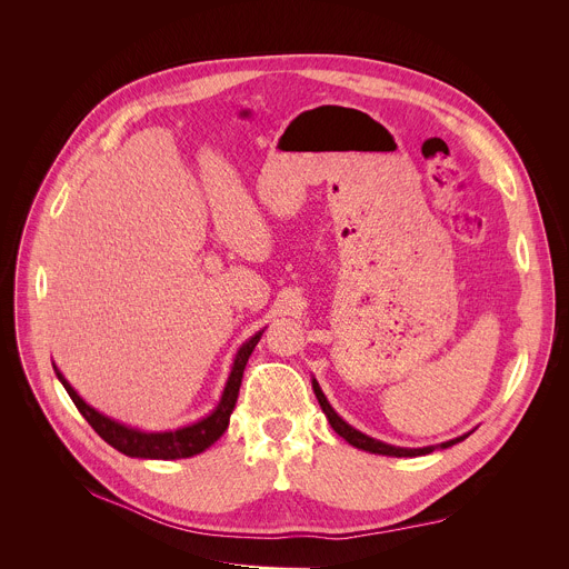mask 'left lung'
<instances>
[{
	"mask_svg": "<svg viewBox=\"0 0 569 569\" xmlns=\"http://www.w3.org/2000/svg\"><path fill=\"white\" fill-rule=\"evenodd\" d=\"M312 391H315V396H317V400H319L321 412L327 415L331 428H333L345 441H349L351 446H356V448H360V450H367V452H373V455H387V457H421V455H430V452L437 450V448H450V446L463 441V439L470 435V432H468V435L457 437V439H450V441H446V443L426 446V448H398V446H389V443H385V441L371 439V437L362 435L360 430L351 428V426L331 408V402L327 400V396H323V391L319 389V385H317L315 378H312Z\"/></svg>",
	"mask_w": 569,
	"mask_h": 569,
	"instance_id": "obj_1",
	"label": "left lung"
}]
</instances>
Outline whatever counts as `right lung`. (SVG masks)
<instances>
[{
  "label": "right lung",
  "instance_id": "add662e5",
  "mask_svg": "<svg viewBox=\"0 0 569 569\" xmlns=\"http://www.w3.org/2000/svg\"><path fill=\"white\" fill-rule=\"evenodd\" d=\"M263 331H259L254 338H250L246 345H242L236 353L231 373L227 378V385L222 389L218 408L200 419L198 423L178 428V430H169V432H143L130 426H123L101 412H97L92 405H88L83 398L76 393V389L64 380V376L56 369L58 380L62 382V387L67 389L69 398L73 400V405L78 408V412L86 417V421L94 428V432L108 441L112 448H117L119 452L128 455V457H139V459H187L193 455L204 452L209 446H213L222 432L229 426V417L233 412V405L238 398V389H240V380H242V371H246V365L254 351V347L259 345Z\"/></svg>",
  "mask_w": 569,
  "mask_h": 569
}]
</instances>
